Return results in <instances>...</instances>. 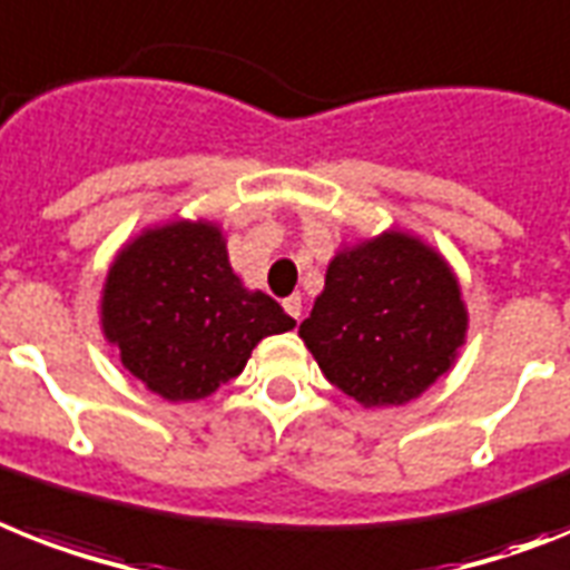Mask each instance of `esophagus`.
Here are the masks:
<instances>
[{"instance_id": "obj_1", "label": "esophagus", "mask_w": 570, "mask_h": 570, "mask_svg": "<svg viewBox=\"0 0 570 570\" xmlns=\"http://www.w3.org/2000/svg\"><path fill=\"white\" fill-rule=\"evenodd\" d=\"M282 308H285V314H291L294 320H299V314H303V296L299 294H291L282 299Z\"/></svg>"}]
</instances>
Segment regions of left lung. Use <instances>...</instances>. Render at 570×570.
Wrapping results in <instances>:
<instances>
[{"instance_id":"1","label":"left lung","mask_w":570,"mask_h":570,"mask_svg":"<svg viewBox=\"0 0 570 570\" xmlns=\"http://www.w3.org/2000/svg\"><path fill=\"white\" fill-rule=\"evenodd\" d=\"M299 337L346 396L366 407L404 404L449 373L465 308L443 258L387 233L335 256Z\"/></svg>"}]
</instances>
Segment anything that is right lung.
Returning <instances> with one entry per match:
<instances>
[{
  "label": "right lung",
  "mask_w": 570,
  "mask_h": 570,
  "mask_svg": "<svg viewBox=\"0 0 570 570\" xmlns=\"http://www.w3.org/2000/svg\"><path fill=\"white\" fill-rule=\"evenodd\" d=\"M125 370L168 402L204 399L242 373L262 337L294 328L267 294L244 288L212 224H168L119 253L101 303Z\"/></svg>",
  "instance_id": "add662e5"
}]
</instances>
